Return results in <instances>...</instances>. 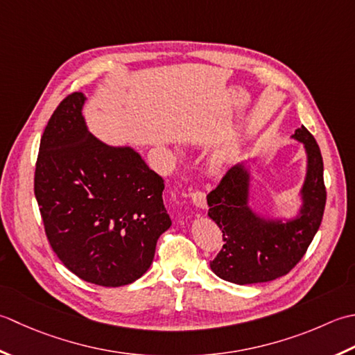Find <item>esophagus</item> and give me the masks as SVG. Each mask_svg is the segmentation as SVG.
Masks as SVG:
<instances>
[{"label":"esophagus","mask_w":355,"mask_h":355,"mask_svg":"<svg viewBox=\"0 0 355 355\" xmlns=\"http://www.w3.org/2000/svg\"><path fill=\"white\" fill-rule=\"evenodd\" d=\"M191 200L198 208H202V209L207 208V196H205L204 191H193L191 193Z\"/></svg>","instance_id":"34e87169"}]
</instances>
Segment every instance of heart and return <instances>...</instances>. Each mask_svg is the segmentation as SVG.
<instances>
[{"mask_svg":"<svg viewBox=\"0 0 355 355\" xmlns=\"http://www.w3.org/2000/svg\"><path fill=\"white\" fill-rule=\"evenodd\" d=\"M213 173H214V175H222V173H223L222 165L220 164H216L214 167H213Z\"/></svg>","mask_w":355,"mask_h":355,"instance_id":"heart-1","label":"heart"}]
</instances>
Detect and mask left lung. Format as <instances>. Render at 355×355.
<instances>
[{
  "label": "left lung",
  "mask_w": 355,
  "mask_h": 355,
  "mask_svg": "<svg viewBox=\"0 0 355 355\" xmlns=\"http://www.w3.org/2000/svg\"><path fill=\"white\" fill-rule=\"evenodd\" d=\"M291 137L303 144L306 153L302 205L295 218L282 222L250 207L251 173L245 162L230 168L207 196L208 216L223 233V247L209 266L231 284H262L285 276L299 263L320 227L327 204L320 148L303 125Z\"/></svg>",
  "instance_id": "left-lung-1"
}]
</instances>
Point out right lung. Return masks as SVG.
Segmentation results:
<instances>
[{
	"mask_svg": "<svg viewBox=\"0 0 355 355\" xmlns=\"http://www.w3.org/2000/svg\"><path fill=\"white\" fill-rule=\"evenodd\" d=\"M85 95L56 107L42 133L35 168L50 247L79 279L122 286L139 279L171 225L164 179L132 147H113L89 132Z\"/></svg>",
	"mask_w": 355,
	"mask_h": 355,
	"instance_id": "1",
	"label": "right lung"
}]
</instances>
